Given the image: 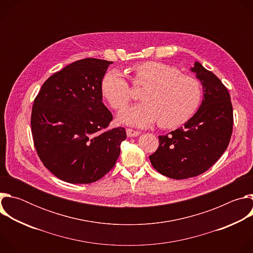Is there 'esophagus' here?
<instances>
[{
    "instance_id": "34e87169",
    "label": "esophagus",
    "mask_w": 253,
    "mask_h": 253,
    "mask_svg": "<svg viewBox=\"0 0 253 253\" xmlns=\"http://www.w3.org/2000/svg\"><path fill=\"white\" fill-rule=\"evenodd\" d=\"M126 134H127L128 137H137L140 134V132L128 128V129H126Z\"/></svg>"
}]
</instances>
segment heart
Returning a JSON list of instances; mask_svg holds the SVG:
<instances>
[{
    "label": "heart",
    "instance_id": "obj_1",
    "mask_svg": "<svg viewBox=\"0 0 253 253\" xmlns=\"http://www.w3.org/2000/svg\"><path fill=\"white\" fill-rule=\"evenodd\" d=\"M132 72L133 85L144 87L140 93L143 102L120 112L121 123L144 128L159 121L162 128H174L188 121L197 110L201 87L196 79L173 66L153 61L134 65ZM101 90L116 110L125 108L132 97L128 82L118 70L104 75Z\"/></svg>",
    "mask_w": 253,
    "mask_h": 253
}]
</instances>
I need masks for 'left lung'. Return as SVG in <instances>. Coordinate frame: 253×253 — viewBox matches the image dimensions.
I'll return each instance as SVG.
<instances>
[{"label": "left lung", "mask_w": 253, "mask_h": 253, "mask_svg": "<svg viewBox=\"0 0 253 253\" xmlns=\"http://www.w3.org/2000/svg\"><path fill=\"white\" fill-rule=\"evenodd\" d=\"M190 70L202 85L201 105L184 126L159 136V147L149 156L158 172L178 180L200 175L217 161L233 126L230 96L222 82L199 62Z\"/></svg>", "instance_id": "1"}]
</instances>
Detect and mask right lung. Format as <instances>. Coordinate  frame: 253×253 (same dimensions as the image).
I'll return each mask as SVG.
<instances>
[{"label":"right lung","instance_id":"1","mask_svg":"<svg viewBox=\"0 0 253 253\" xmlns=\"http://www.w3.org/2000/svg\"><path fill=\"white\" fill-rule=\"evenodd\" d=\"M113 62L87 58L52 75L32 109L34 145L47 169L73 184L97 181L115 165L122 127L109 129L113 119L102 102L101 82Z\"/></svg>","mask_w":253,"mask_h":253}]
</instances>
